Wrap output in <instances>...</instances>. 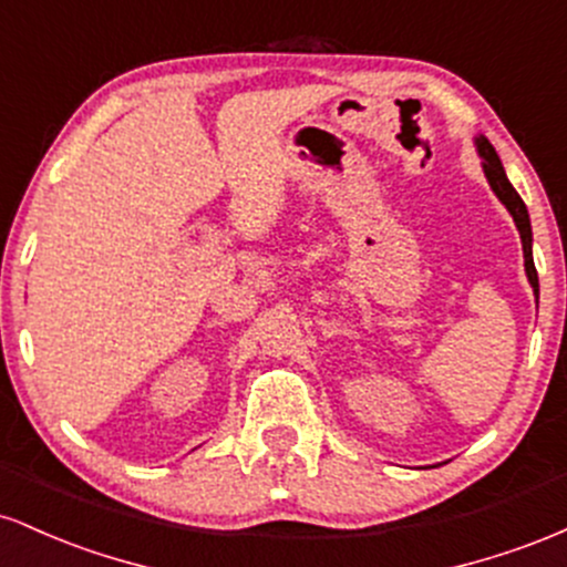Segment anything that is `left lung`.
<instances>
[{"mask_svg":"<svg viewBox=\"0 0 567 567\" xmlns=\"http://www.w3.org/2000/svg\"><path fill=\"white\" fill-rule=\"evenodd\" d=\"M474 143H477V152H480V157H483V171H485L487 184H491L493 192H496V197L504 202L506 210L512 213L514 226H517L519 239H523L525 275H528V282H530L533 292H536V301H538V275H536V264H533V231H530L528 207H525V202L519 199V194L514 192V186L509 184V178H506L504 165H501L496 148L491 146V141L480 135V138H474Z\"/></svg>","mask_w":567,"mask_h":567,"instance_id":"obj_1","label":"left lung"}]
</instances>
